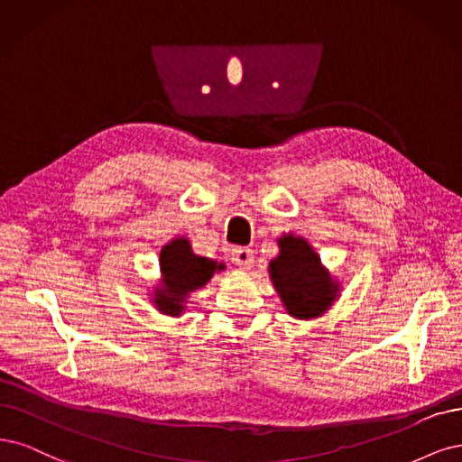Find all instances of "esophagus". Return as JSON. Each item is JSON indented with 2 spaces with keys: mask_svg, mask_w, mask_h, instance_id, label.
I'll list each match as a JSON object with an SVG mask.
<instances>
[{
  "mask_svg": "<svg viewBox=\"0 0 462 462\" xmlns=\"http://www.w3.org/2000/svg\"><path fill=\"white\" fill-rule=\"evenodd\" d=\"M230 257L234 261V264L242 266V269H251L253 259H255L253 257V249H249V247H234L230 251Z\"/></svg>",
  "mask_w": 462,
  "mask_h": 462,
  "instance_id": "34e87169",
  "label": "esophagus"
}]
</instances>
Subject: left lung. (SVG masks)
Masks as SVG:
<instances>
[{"instance_id":"8db88e82","label":"left lung","mask_w":462,"mask_h":462,"mask_svg":"<svg viewBox=\"0 0 462 462\" xmlns=\"http://www.w3.org/2000/svg\"><path fill=\"white\" fill-rule=\"evenodd\" d=\"M280 257L271 261L273 284L291 317L310 319L330 307L337 286L324 273L320 259L301 237L280 240Z\"/></svg>"}]
</instances>
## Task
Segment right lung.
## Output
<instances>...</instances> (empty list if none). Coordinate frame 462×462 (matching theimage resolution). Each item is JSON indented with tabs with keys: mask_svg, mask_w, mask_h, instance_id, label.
I'll list each match as a JSON object with an SVG mask.
<instances>
[{
	"mask_svg": "<svg viewBox=\"0 0 462 462\" xmlns=\"http://www.w3.org/2000/svg\"><path fill=\"white\" fill-rule=\"evenodd\" d=\"M220 269L217 261L198 257L191 253L188 240L180 237L161 251V271L165 280V291H159L157 305L167 315H180L184 297L207 284L213 273Z\"/></svg>",
	"mask_w": 462,
	"mask_h": 462,
	"instance_id": "add662e5",
	"label": "right lung"
}]
</instances>
